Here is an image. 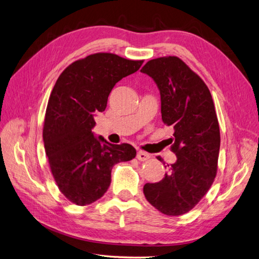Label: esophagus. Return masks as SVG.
Listing matches in <instances>:
<instances>
[{
	"label": "esophagus",
	"instance_id": "34e87169",
	"mask_svg": "<svg viewBox=\"0 0 259 259\" xmlns=\"http://www.w3.org/2000/svg\"><path fill=\"white\" fill-rule=\"evenodd\" d=\"M151 156L148 154V153H145V152H143V151H138V153H137V158L139 161H147V160H149Z\"/></svg>",
	"mask_w": 259,
	"mask_h": 259
}]
</instances>
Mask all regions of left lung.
<instances>
[{"instance_id": "1", "label": "left lung", "mask_w": 259, "mask_h": 259, "mask_svg": "<svg viewBox=\"0 0 259 259\" xmlns=\"http://www.w3.org/2000/svg\"><path fill=\"white\" fill-rule=\"evenodd\" d=\"M141 72L160 90L162 120L174 128L170 149L177 156L163 180L145 184L143 193L162 213L182 215L201 200L217 175L220 128L214 104L208 86L180 58L153 59Z\"/></svg>"}]
</instances>
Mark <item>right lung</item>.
I'll use <instances>...</instances> for the list:
<instances>
[{
  "instance_id": "add662e5",
  "label": "right lung",
  "mask_w": 259,
  "mask_h": 259,
  "mask_svg": "<svg viewBox=\"0 0 259 259\" xmlns=\"http://www.w3.org/2000/svg\"><path fill=\"white\" fill-rule=\"evenodd\" d=\"M142 63L99 52L73 62L57 79L42 138L57 186L71 202L86 205L98 200L109 187L114 165L135 158L132 145L111 144L92 129L94 114L105 110L116 83Z\"/></svg>"
}]
</instances>
